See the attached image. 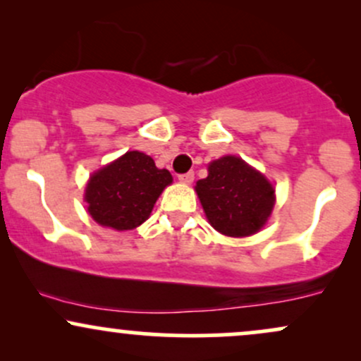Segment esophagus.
Listing matches in <instances>:
<instances>
[{
  "instance_id": "1",
  "label": "esophagus",
  "mask_w": 361,
  "mask_h": 361,
  "mask_svg": "<svg viewBox=\"0 0 361 361\" xmlns=\"http://www.w3.org/2000/svg\"><path fill=\"white\" fill-rule=\"evenodd\" d=\"M193 178H195V175H193V171H188V173H183V175H180L178 176V180L181 181V183H185V185H190L193 181Z\"/></svg>"
}]
</instances>
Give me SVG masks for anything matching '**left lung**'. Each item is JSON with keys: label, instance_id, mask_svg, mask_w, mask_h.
Returning <instances> with one entry per match:
<instances>
[{"label": "left lung", "instance_id": "obj_1", "mask_svg": "<svg viewBox=\"0 0 361 361\" xmlns=\"http://www.w3.org/2000/svg\"><path fill=\"white\" fill-rule=\"evenodd\" d=\"M195 190L209 222L233 238L258 233L275 204L270 181L235 156L210 163L209 176L197 181Z\"/></svg>", "mask_w": 361, "mask_h": 361}]
</instances>
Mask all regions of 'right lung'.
<instances>
[{"mask_svg":"<svg viewBox=\"0 0 361 361\" xmlns=\"http://www.w3.org/2000/svg\"><path fill=\"white\" fill-rule=\"evenodd\" d=\"M171 181V173L157 169L152 157L139 151L126 152L90 178L85 195L88 212L102 226L134 229L149 217Z\"/></svg>","mask_w":361,"mask_h":361,"instance_id":"1","label":"right lung"}]
</instances>
